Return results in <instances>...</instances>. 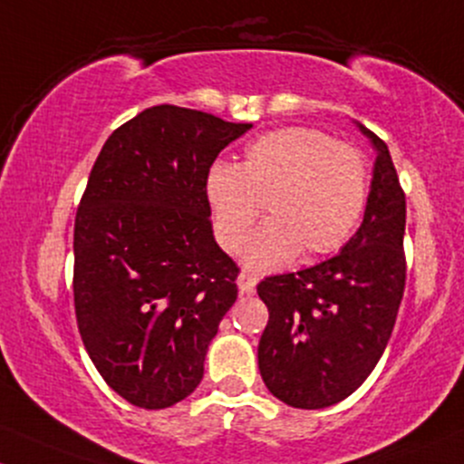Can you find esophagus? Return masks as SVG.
Returning <instances> with one entry per match:
<instances>
[{
    "instance_id": "34e87169",
    "label": "esophagus",
    "mask_w": 464,
    "mask_h": 464,
    "mask_svg": "<svg viewBox=\"0 0 464 464\" xmlns=\"http://www.w3.org/2000/svg\"><path fill=\"white\" fill-rule=\"evenodd\" d=\"M237 286H240V293L242 295H253L256 293V286H257V277L251 273H240V277H237Z\"/></svg>"
}]
</instances>
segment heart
Segmentation results:
<instances>
[{
  "instance_id": "obj_1",
  "label": "heart",
  "mask_w": 464,
  "mask_h": 464,
  "mask_svg": "<svg viewBox=\"0 0 464 464\" xmlns=\"http://www.w3.org/2000/svg\"><path fill=\"white\" fill-rule=\"evenodd\" d=\"M368 189L363 154L310 127H282L259 136L237 167L216 162L205 182L213 231L231 256L246 246L264 208L268 222L246 251V264L257 271L343 246L363 216Z\"/></svg>"
}]
</instances>
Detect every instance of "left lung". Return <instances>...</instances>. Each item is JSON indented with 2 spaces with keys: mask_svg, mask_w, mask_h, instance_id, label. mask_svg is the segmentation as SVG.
Wrapping results in <instances>:
<instances>
[{
  "mask_svg": "<svg viewBox=\"0 0 464 464\" xmlns=\"http://www.w3.org/2000/svg\"><path fill=\"white\" fill-rule=\"evenodd\" d=\"M361 130L374 142L376 162L359 231L334 257L257 284L268 308L259 374L273 396L299 410L339 403L368 379L403 299L405 191L388 145Z\"/></svg>",
  "mask_w": 464,
  "mask_h": 464,
  "instance_id": "left-lung-1",
  "label": "left lung"
}]
</instances>
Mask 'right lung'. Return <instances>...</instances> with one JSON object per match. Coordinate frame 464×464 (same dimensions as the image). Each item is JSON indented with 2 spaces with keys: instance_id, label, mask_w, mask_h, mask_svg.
I'll return each mask as SVG.
<instances>
[{
  "instance_id": "right-lung-1",
  "label": "right lung",
  "mask_w": 464,
  "mask_h": 464,
  "mask_svg": "<svg viewBox=\"0 0 464 464\" xmlns=\"http://www.w3.org/2000/svg\"><path fill=\"white\" fill-rule=\"evenodd\" d=\"M251 130L156 105L111 131L74 220V313L105 383L162 410L200 385L240 268L213 240L207 174Z\"/></svg>"
}]
</instances>
